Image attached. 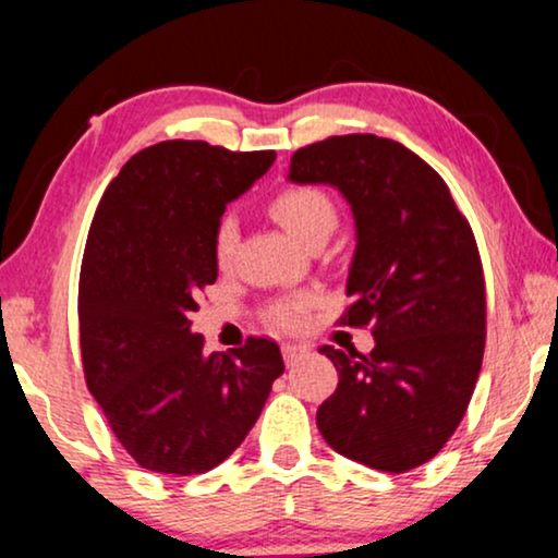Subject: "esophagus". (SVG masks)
I'll use <instances>...</instances> for the list:
<instances>
[{
    "mask_svg": "<svg viewBox=\"0 0 558 558\" xmlns=\"http://www.w3.org/2000/svg\"><path fill=\"white\" fill-rule=\"evenodd\" d=\"M307 352H311V349L302 347V343H284V347H281V354H284L287 364H294L300 356H305Z\"/></svg>",
    "mask_w": 558,
    "mask_h": 558,
    "instance_id": "34e87169",
    "label": "esophagus"
}]
</instances>
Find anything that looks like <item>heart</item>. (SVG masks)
Returning a JSON list of instances; mask_svg holds the SVG:
<instances>
[{
  "label": "heart",
  "instance_id": "heart-1",
  "mask_svg": "<svg viewBox=\"0 0 558 558\" xmlns=\"http://www.w3.org/2000/svg\"><path fill=\"white\" fill-rule=\"evenodd\" d=\"M268 211H271L274 219H279L281 225L290 230L292 238H298L300 243L311 245L315 238L331 235L336 222H339V211H336L333 198L326 194V191L318 189V185H287L281 189L277 196L268 202ZM238 245V219L232 215H222L217 219L215 232H211V253H215V260L219 266H227L235 256ZM307 307H311V298L307 294H300V298L274 302L268 307V320L274 326L287 328V331H294V328L302 326L305 320Z\"/></svg>",
  "mask_w": 558,
  "mask_h": 558
}]
</instances>
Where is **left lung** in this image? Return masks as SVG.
<instances>
[{"label":"left lung","mask_w":558,"mask_h":558,"mask_svg":"<svg viewBox=\"0 0 558 558\" xmlns=\"http://www.w3.org/2000/svg\"><path fill=\"white\" fill-rule=\"evenodd\" d=\"M290 181L331 183L352 204L341 323L375 336L369 354L320 347L339 369L315 416L320 435L375 471L416 469L458 429L484 360L486 284L469 219L437 170L375 134L307 144Z\"/></svg>","instance_id":"left-lung-1"}]
</instances>
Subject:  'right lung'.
<instances>
[{
  "instance_id": "1",
  "label": "right lung",
  "mask_w": 558,
  "mask_h": 558,
  "mask_svg": "<svg viewBox=\"0 0 558 558\" xmlns=\"http://www.w3.org/2000/svg\"><path fill=\"white\" fill-rule=\"evenodd\" d=\"M277 160L170 140L142 149L102 194L80 271L87 390L142 469L206 473L243 442L284 373L277 341L204 356L189 315L217 281L211 232L227 202Z\"/></svg>"
}]
</instances>
